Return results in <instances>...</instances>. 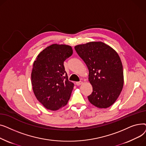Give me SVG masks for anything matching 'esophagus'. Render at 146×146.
<instances>
[{
    "label": "esophagus",
    "mask_w": 146,
    "mask_h": 146,
    "mask_svg": "<svg viewBox=\"0 0 146 146\" xmlns=\"http://www.w3.org/2000/svg\"><path fill=\"white\" fill-rule=\"evenodd\" d=\"M82 83H83L82 82L80 81V82H76V85H77V86H79V85H82Z\"/></svg>",
    "instance_id": "obj_1"
}]
</instances>
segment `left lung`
Masks as SVG:
<instances>
[{"instance_id": "1", "label": "left lung", "mask_w": 146, "mask_h": 146, "mask_svg": "<svg viewBox=\"0 0 146 146\" xmlns=\"http://www.w3.org/2000/svg\"><path fill=\"white\" fill-rule=\"evenodd\" d=\"M74 49L89 70L93 91L88 100L98 108H108L116 101L124 85L123 67L117 52L102 42L78 45Z\"/></svg>"}]
</instances>
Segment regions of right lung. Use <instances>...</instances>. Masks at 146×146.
Masks as SVG:
<instances>
[{"instance_id":"right-lung-1","label":"right lung","mask_w":146,"mask_h":146,"mask_svg":"<svg viewBox=\"0 0 146 146\" xmlns=\"http://www.w3.org/2000/svg\"><path fill=\"white\" fill-rule=\"evenodd\" d=\"M72 54L71 46L55 44L42 50L34 61L31 73L34 93L49 110L62 108L70 98L74 85L68 79L64 61Z\"/></svg>"}]
</instances>
